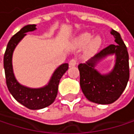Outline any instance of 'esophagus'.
I'll list each match as a JSON object with an SVG mask.
<instances>
[{
    "label": "esophagus",
    "mask_w": 134,
    "mask_h": 134,
    "mask_svg": "<svg viewBox=\"0 0 134 134\" xmlns=\"http://www.w3.org/2000/svg\"><path fill=\"white\" fill-rule=\"evenodd\" d=\"M77 60L76 58L71 59V60H70V62H69L70 67H74V66H75V65H77Z\"/></svg>",
    "instance_id": "esophagus-1"
}]
</instances>
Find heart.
<instances>
[{"instance_id": "b5f03b06", "label": "heart", "mask_w": 134, "mask_h": 134, "mask_svg": "<svg viewBox=\"0 0 134 134\" xmlns=\"http://www.w3.org/2000/svg\"><path fill=\"white\" fill-rule=\"evenodd\" d=\"M92 38V34H91L90 32H85L81 34L75 39L74 43L77 46H84L89 42L88 49L90 52H93L97 49H98L99 46H101L102 39L100 36H98L94 37L92 39H91Z\"/></svg>"}]
</instances>
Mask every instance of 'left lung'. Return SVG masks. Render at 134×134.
<instances>
[{
    "label": "left lung",
    "mask_w": 134,
    "mask_h": 134,
    "mask_svg": "<svg viewBox=\"0 0 134 134\" xmlns=\"http://www.w3.org/2000/svg\"><path fill=\"white\" fill-rule=\"evenodd\" d=\"M116 44H111L95 54L85 64H80V85L85 96L89 101L101 105L116 102L125 90L130 77L129 54L120 34L112 29ZM115 54L114 69L106 75H101L94 67L107 55Z\"/></svg>",
    "instance_id": "obj_1"
}]
</instances>
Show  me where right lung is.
<instances>
[{"label": "right lung", "mask_w": 134, "mask_h": 134, "mask_svg": "<svg viewBox=\"0 0 134 134\" xmlns=\"http://www.w3.org/2000/svg\"><path fill=\"white\" fill-rule=\"evenodd\" d=\"M36 25L24 26L19 32L14 35L8 43L4 56V68L5 72L6 84L10 93L16 101L29 109H41L50 105L57 95L60 80L68 69V64H63L56 69L48 85L40 88H30L20 85L14 75L12 67V55L14 49L21 40L26 32L36 29Z\"/></svg>", "instance_id": "1"}]
</instances>
